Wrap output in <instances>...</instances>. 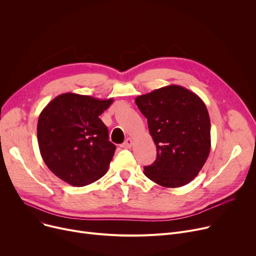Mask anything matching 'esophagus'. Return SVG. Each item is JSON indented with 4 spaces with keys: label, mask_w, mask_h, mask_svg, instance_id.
<instances>
[{
    "label": "esophagus",
    "mask_w": 256,
    "mask_h": 256,
    "mask_svg": "<svg viewBox=\"0 0 256 256\" xmlns=\"http://www.w3.org/2000/svg\"><path fill=\"white\" fill-rule=\"evenodd\" d=\"M132 143H134L132 139V138H128V139L124 141V143L122 145H121V147H124V148H130Z\"/></svg>",
    "instance_id": "1"
}]
</instances>
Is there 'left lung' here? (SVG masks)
I'll return each mask as SVG.
<instances>
[{
    "label": "left lung",
    "mask_w": 256,
    "mask_h": 256,
    "mask_svg": "<svg viewBox=\"0 0 256 256\" xmlns=\"http://www.w3.org/2000/svg\"><path fill=\"white\" fill-rule=\"evenodd\" d=\"M156 146L154 162L144 167L150 180L166 188L189 184L210 152V121L197 94L170 85L136 98Z\"/></svg>",
    "instance_id": "left-lung-1"
}]
</instances>
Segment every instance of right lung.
<instances>
[{"label":"right lung","mask_w":256,"mask_h":256,"mask_svg":"<svg viewBox=\"0 0 256 256\" xmlns=\"http://www.w3.org/2000/svg\"><path fill=\"white\" fill-rule=\"evenodd\" d=\"M113 98L98 100L63 93L40 113L37 124L39 150L48 169L60 180L84 186L102 178L116 146L100 115Z\"/></svg>","instance_id":"right-lung-1"}]
</instances>
